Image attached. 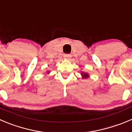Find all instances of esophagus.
<instances>
[{"label": "esophagus", "mask_w": 132, "mask_h": 132, "mask_svg": "<svg viewBox=\"0 0 132 132\" xmlns=\"http://www.w3.org/2000/svg\"><path fill=\"white\" fill-rule=\"evenodd\" d=\"M71 55L70 54H65L64 55V57H65V58H67V59H69V58H70V57H71Z\"/></svg>", "instance_id": "esophagus-1"}]
</instances>
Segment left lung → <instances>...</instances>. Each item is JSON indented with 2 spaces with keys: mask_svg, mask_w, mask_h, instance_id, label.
Returning <instances> with one entry per match:
<instances>
[{
  "mask_svg": "<svg viewBox=\"0 0 132 132\" xmlns=\"http://www.w3.org/2000/svg\"><path fill=\"white\" fill-rule=\"evenodd\" d=\"M82 75H84V78H87V76H88V75H87V74H86V73H85V74L82 73Z\"/></svg>",
  "mask_w": 132,
  "mask_h": 132,
  "instance_id": "left-lung-1",
  "label": "left lung"
}]
</instances>
